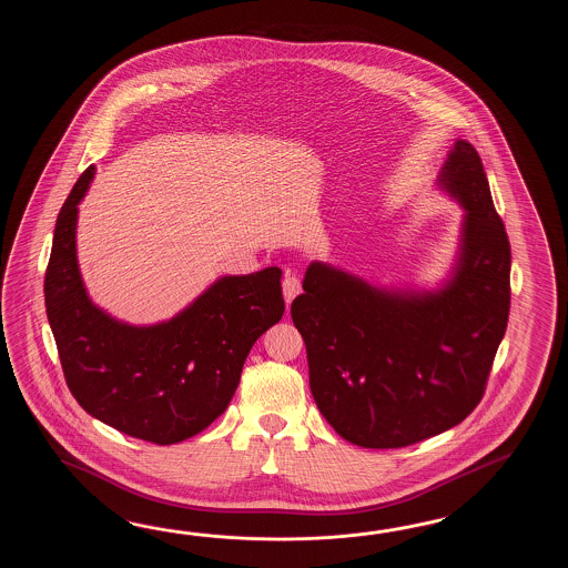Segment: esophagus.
I'll list each match as a JSON object with an SVG mask.
<instances>
[{
	"instance_id": "34e87169",
	"label": "esophagus",
	"mask_w": 568,
	"mask_h": 568,
	"mask_svg": "<svg viewBox=\"0 0 568 568\" xmlns=\"http://www.w3.org/2000/svg\"><path fill=\"white\" fill-rule=\"evenodd\" d=\"M282 290H284V298L286 302H292L302 292L301 278L294 274H286L284 282H282Z\"/></svg>"
}]
</instances>
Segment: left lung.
<instances>
[{"label":"left lung","instance_id":"left-lung-1","mask_svg":"<svg viewBox=\"0 0 568 568\" xmlns=\"http://www.w3.org/2000/svg\"><path fill=\"white\" fill-rule=\"evenodd\" d=\"M438 186L465 209L443 288H377L313 262L290 308L314 402L357 447H408L463 423L481 402L506 333L511 250L469 142L453 144Z\"/></svg>","mask_w":568,"mask_h":568}]
</instances>
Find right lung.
<instances>
[{
    "mask_svg": "<svg viewBox=\"0 0 568 568\" xmlns=\"http://www.w3.org/2000/svg\"><path fill=\"white\" fill-rule=\"evenodd\" d=\"M95 169L64 201L44 276L62 372L93 418L154 445L199 435L230 406L255 341L284 314L282 270L223 276L166 323L133 326L99 308L77 262V205Z\"/></svg>",
    "mask_w": 568,
    "mask_h": 568,
    "instance_id": "add662e5",
    "label": "right lung"
}]
</instances>
